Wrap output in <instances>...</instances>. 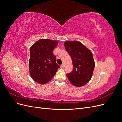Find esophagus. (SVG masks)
Returning <instances> with one entry per match:
<instances>
[{
    "mask_svg": "<svg viewBox=\"0 0 122 122\" xmlns=\"http://www.w3.org/2000/svg\"><path fill=\"white\" fill-rule=\"evenodd\" d=\"M61 68H64V67H65V65H64V64H62L61 65Z\"/></svg>",
    "mask_w": 122,
    "mask_h": 122,
    "instance_id": "1",
    "label": "esophagus"
}]
</instances>
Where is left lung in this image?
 Wrapping results in <instances>:
<instances>
[{"instance_id": "obj_1", "label": "left lung", "mask_w": 122, "mask_h": 122, "mask_svg": "<svg viewBox=\"0 0 122 122\" xmlns=\"http://www.w3.org/2000/svg\"><path fill=\"white\" fill-rule=\"evenodd\" d=\"M66 50L71 57L73 71L67 74L71 84L76 87L86 85L91 80L95 66L92 51L81 42L68 41L64 43Z\"/></svg>"}]
</instances>
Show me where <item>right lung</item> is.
I'll return each mask as SVG.
<instances>
[{"label":"right lung","instance_id":"obj_1","mask_svg":"<svg viewBox=\"0 0 122 122\" xmlns=\"http://www.w3.org/2000/svg\"><path fill=\"white\" fill-rule=\"evenodd\" d=\"M58 43L57 41L42 38L31 46L29 71L31 78L37 83L46 84L53 78L60 68L53 53Z\"/></svg>","mask_w":122,"mask_h":122}]
</instances>
